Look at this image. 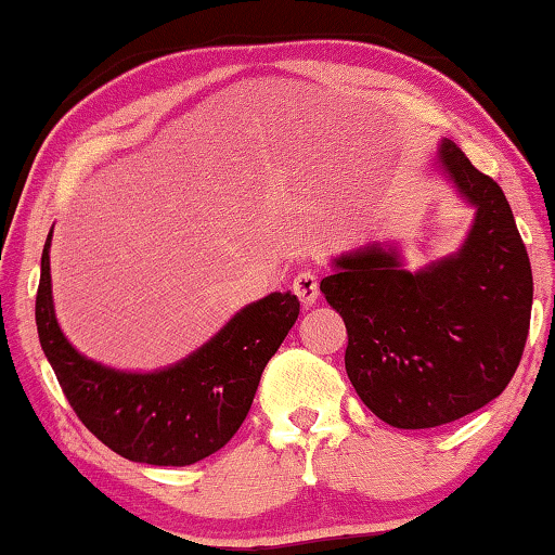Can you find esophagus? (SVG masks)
<instances>
[{
  "label": "esophagus",
  "instance_id": "34e87169",
  "mask_svg": "<svg viewBox=\"0 0 555 555\" xmlns=\"http://www.w3.org/2000/svg\"><path fill=\"white\" fill-rule=\"evenodd\" d=\"M294 294L298 296V301L304 304V309H309L315 301H319V276H315V271L306 269L301 274H296L294 279Z\"/></svg>",
  "mask_w": 555,
  "mask_h": 555
}]
</instances>
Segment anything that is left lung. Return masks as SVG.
<instances>
[{
  "instance_id": "1",
  "label": "left lung",
  "mask_w": 555,
  "mask_h": 555,
  "mask_svg": "<svg viewBox=\"0 0 555 555\" xmlns=\"http://www.w3.org/2000/svg\"><path fill=\"white\" fill-rule=\"evenodd\" d=\"M437 160L477 209L462 249L408 271L398 249L371 244L333 259L321 281L346 323L358 398L398 429L447 425L499 398L531 323V261L504 192L452 140Z\"/></svg>"
}]
</instances>
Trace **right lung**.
<instances>
[{"label":"right lung","mask_w":555,"mask_h":555,"mask_svg":"<svg viewBox=\"0 0 555 555\" xmlns=\"http://www.w3.org/2000/svg\"><path fill=\"white\" fill-rule=\"evenodd\" d=\"M51 232L41 254L37 331L78 420L113 452L155 467H188L230 442L257 395L261 373L298 319V298L269 294L217 336L155 373L105 367L66 340L51 298Z\"/></svg>","instance_id":"add662e5"}]
</instances>
